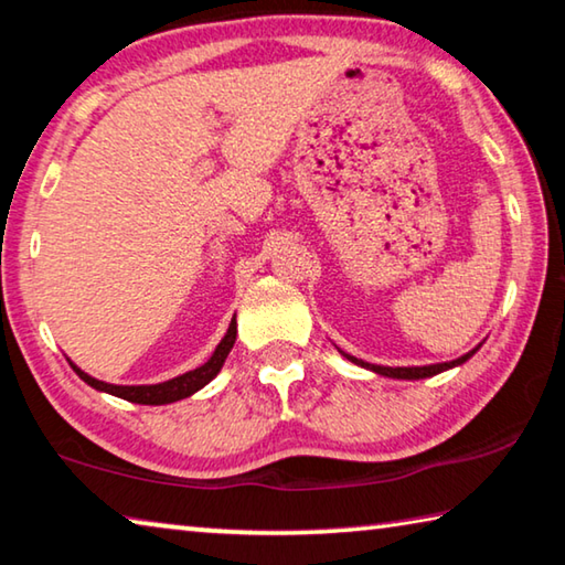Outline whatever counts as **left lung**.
<instances>
[{"label":"left lung","instance_id":"1","mask_svg":"<svg viewBox=\"0 0 565 565\" xmlns=\"http://www.w3.org/2000/svg\"><path fill=\"white\" fill-rule=\"evenodd\" d=\"M476 352H478V349H472V352L460 356V360H452V362H445V364H429V366H377V364H366V362L354 360V356H349V354H344V356H347V360L356 362V364H362V366H370V370H374L377 374H384V377L423 380V377H433V374H440V372H445V370H450V366L462 364L465 360H470V356L476 354Z\"/></svg>","mask_w":565,"mask_h":565}]
</instances>
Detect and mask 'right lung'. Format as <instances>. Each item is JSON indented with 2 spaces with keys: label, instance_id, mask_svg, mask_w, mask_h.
I'll return each mask as SVG.
<instances>
[{
  "label": "right lung",
  "instance_id": "obj_1",
  "mask_svg": "<svg viewBox=\"0 0 565 565\" xmlns=\"http://www.w3.org/2000/svg\"><path fill=\"white\" fill-rule=\"evenodd\" d=\"M234 342H236V317L231 319L226 337L221 339V344L216 347V352H213L209 362L199 366V370L185 372V374H181V377L160 382V384H138V387H122V384H107V382L89 377V374H85L83 370H77L75 364H73V370L79 374V380H85L89 384V387L107 392V395L136 402V405H168V402L191 397L193 392H199L203 384H209L213 377H216L223 362H226V356L231 352V347H234Z\"/></svg>",
  "mask_w": 565,
  "mask_h": 565
}]
</instances>
